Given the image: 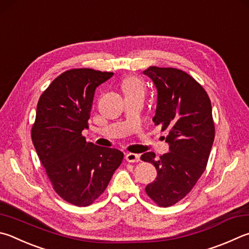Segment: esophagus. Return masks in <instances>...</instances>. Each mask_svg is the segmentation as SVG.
<instances>
[{
    "label": "esophagus",
    "mask_w": 249,
    "mask_h": 249,
    "mask_svg": "<svg viewBox=\"0 0 249 249\" xmlns=\"http://www.w3.org/2000/svg\"><path fill=\"white\" fill-rule=\"evenodd\" d=\"M125 159L127 160L128 162H132V163H133V162H139L140 161V156L136 155V153L129 152V153H127V155H126Z\"/></svg>",
    "instance_id": "obj_1"
}]
</instances>
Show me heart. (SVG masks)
<instances>
[{"instance_id":"1","label":"heart","mask_w":249,"mask_h":249,"mask_svg":"<svg viewBox=\"0 0 249 249\" xmlns=\"http://www.w3.org/2000/svg\"><path fill=\"white\" fill-rule=\"evenodd\" d=\"M124 93H132L137 91H142V84L136 77H127L122 83Z\"/></svg>"}]
</instances>
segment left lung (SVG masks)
I'll return each instance as SVG.
<instances>
[{
	"mask_svg": "<svg viewBox=\"0 0 249 249\" xmlns=\"http://www.w3.org/2000/svg\"><path fill=\"white\" fill-rule=\"evenodd\" d=\"M143 74L152 79L158 91L152 121L168 130L165 142L170 144V152L159 159L155 152L140 158L158 172L144 189L158 206L170 207L192 191L206 170L214 140L211 102L202 86L183 71L150 66Z\"/></svg>",
	"mask_w": 249,
	"mask_h": 249,
	"instance_id": "obj_1",
	"label": "left lung"
}]
</instances>
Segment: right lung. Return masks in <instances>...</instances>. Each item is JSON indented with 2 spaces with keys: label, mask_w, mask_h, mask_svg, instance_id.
<instances>
[{
  "label": "right lung",
  "mask_w": 249,
  "mask_h": 249,
  "mask_svg": "<svg viewBox=\"0 0 249 249\" xmlns=\"http://www.w3.org/2000/svg\"><path fill=\"white\" fill-rule=\"evenodd\" d=\"M113 73L66 71L44 90L37 105L31 139L53 189L71 205L86 207L106 191L123 152L86 142L94 90Z\"/></svg>",
  "instance_id": "obj_1"
}]
</instances>
